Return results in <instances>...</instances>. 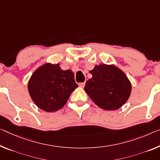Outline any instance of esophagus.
Listing matches in <instances>:
<instances>
[{
    "instance_id": "34e87169",
    "label": "esophagus",
    "mask_w": 160,
    "mask_h": 160,
    "mask_svg": "<svg viewBox=\"0 0 160 160\" xmlns=\"http://www.w3.org/2000/svg\"><path fill=\"white\" fill-rule=\"evenodd\" d=\"M78 86H79V87H82V88H83V87H84V86H85V82L79 83H78Z\"/></svg>"
}]
</instances>
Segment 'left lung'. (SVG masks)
I'll return each instance as SVG.
<instances>
[{"label":"left lung","instance_id":"8db88e82","mask_svg":"<svg viewBox=\"0 0 160 160\" xmlns=\"http://www.w3.org/2000/svg\"><path fill=\"white\" fill-rule=\"evenodd\" d=\"M89 72L92 78L86 82L84 91L98 107L108 111L116 110L128 100L131 82L116 66L97 65Z\"/></svg>","mask_w":160,"mask_h":160}]
</instances>
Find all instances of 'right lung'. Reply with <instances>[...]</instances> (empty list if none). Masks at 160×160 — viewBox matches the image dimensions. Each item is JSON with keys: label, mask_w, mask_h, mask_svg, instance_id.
Returning a JSON list of instances; mask_svg holds the SVG:
<instances>
[{"label": "right lung", "mask_w": 160, "mask_h": 160, "mask_svg": "<svg viewBox=\"0 0 160 160\" xmlns=\"http://www.w3.org/2000/svg\"><path fill=\"white\" fill-rule=\"evenodd\" d=\"M78 87L72 70L63 71L59 63H46L38 67L28 81V90L38 108L47 112L61 109Z\"/></svg>", "instance_id": "add662e5"}]
</instances>
